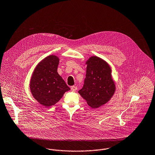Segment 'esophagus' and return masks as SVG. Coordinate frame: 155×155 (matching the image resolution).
<instances>
[{
	"mask_svg": "<svg viewBox=\"0 0 155 155\" xmlns=\"http://www.w3.org/2000/svg\"><path fill=\"white\" fill-rule=\"evenodd\" d=\"M71 89L72 91H75L77 90V86H72L71 87Z\"/></svg>",
	"mask_w": 155,
	"mask_h": 155,
	"instance_id": "34e87169",
	"label": "esophagus"
}]
</instances>
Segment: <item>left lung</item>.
<instances>
[{"label": "left lung", "mask_w": 155, "mask_h": 155, "mask_svg": "<svg viewBox=\"0 0 155 155\" xmlns=\"http://www.w3.org/2000/svg\"><path fill=\"white\" fill-rule=\"evenodd\" d=\"M86 74L83 87L78 91L89 106L97 108L107 103L114 95L115 86L109 64L94 56L86 62Z\"/></svg>", "instance_id": "obj_1"}]
</instances>
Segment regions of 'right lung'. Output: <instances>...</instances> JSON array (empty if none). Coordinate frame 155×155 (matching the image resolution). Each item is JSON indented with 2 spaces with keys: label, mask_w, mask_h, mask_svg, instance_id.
Instances as JSON below:
<instances>
[{
  "label": "right lung",
  "mask_w": 155,
  "mask_h": 155,
  "mask_svg": "<svg viewBox=\"0 0 155 155\" xmlns=\"http://www.w3.org/2000/svg\"><path fill=\"white\" fill-rule=\"evenodd\" d=\"M59 59L49 55L35 68L30 83V89L34 98L45 107L57 103L63 94L70 90L57 72Z\"/></svg>",
  "instance_id": "1"
}]
</instances>
